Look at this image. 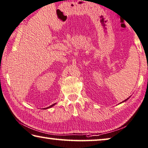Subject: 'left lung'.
I'll return each mask as SVG.
<instances>
[{
  "mask_svg": "<svg viewBox=\"0 0 148 148\" xmlns=\"http://www.w3.org/2000/svg\"><path fill=\"white\" fill-rule=\"evenodd\" d=\"M128 99H129V98H127V99H126L125 100H124V101H122L121 103H123V102H124V101H127Z\"/></svg>",
  "mask_w": 148,
  "mask_h": 148,
  "instance_id": "8db88e82",
  "label": "left lung"
}]
</instances>
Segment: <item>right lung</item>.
Wrapping results in <instances>:
<instances>
[{
	"instance_id": "add662e5",
	"label": "right lung",
	"mask_w": 148,
	"mask_h": 148,
	"mask_svg": "<svg viewBox=\"0 0 148 148\" xmlns=\"http://www.w3.org/2000/svg\"><path fill=\"white\" fill-rule=\"evenodd\" d=\"M55 103H54V104H53V105H51V106H49V107H48V108H44V110H46V109H48V108H51V107H53V106H55Z\"/></svg>"
}]
</instances>
